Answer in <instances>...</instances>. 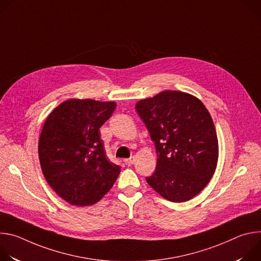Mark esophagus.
Returning a JSON list of instances; mask_svg holds the SVG:
<instances>
[{
  "label": "esophagus",
  "mask_w": 261,
  "mask_h": 261,
  "mask_svg": "<svg viewBox=\"0 0 261 261\" xmlns=\"http://www.w3.org/2000/svg\"><path fill=\"white\" fill-rule=\"evenodd\" d=\"M134 161H135V157H130L129 159H125V163L128 165V166H130V165H132L133 163H134Z\"/></svg>",
  "instance_id": "esophagus-1"
}]
</instances>
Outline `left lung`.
<instances>
[{"label":"left lung","mask_w":261,"mask_h":261,"mask_svg":"<svg viewBox=\"0 0 261 261\" xmlns=\"http://www.w3.org/2000/svg\"><path fill=\"white\" fill-rule=\"evenodd\" d=\"M135 108L157 153L147 184L169 201L190 200L208 184L218 162V138L207 109L196 97L179 91L140 100Z\"/></svg>","instance_id":"8db88e82"}]
</instances>
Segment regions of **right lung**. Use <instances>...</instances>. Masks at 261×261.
Returning <instances> with one entry per match:
<instances>
[{
  "instance_id": "1",
  "label": "right lung",
  "mask_w": 261,
  "mask_h": 261,
  "mask_svg": "<svg viewBox=\"0 0 261 261\" xmlns=\"http://www.w3.org/2000/svg\"><path fill=\"white\" fill-rule=\"evenodd\" d=\"M115 102L70 99L47 117L39 138L42 172L54 191L77 206L98 202L113 187L121 167L105 155L100 127Z\"/></svg>"
}]
</instances>
